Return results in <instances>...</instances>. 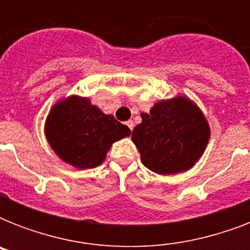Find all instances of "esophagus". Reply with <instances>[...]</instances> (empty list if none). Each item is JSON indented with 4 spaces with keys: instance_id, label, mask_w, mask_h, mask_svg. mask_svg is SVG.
I'll return each instance as SVG.
<instances>
[{
    "instance_id": "34e87169",
    "label": "esophagus",
    "mask_w": 250,
    "mask_h": 250,
    "mask_svg": "<svg viewBox=\"0 0 250 250\" xmlns=\"http://www.w3.org/2000/svg\"><path fill=\"white\" fill-rule=\"evenodd\" d=\"M125 125H127V127H128V128L131 129V131H132L133 125H133L132 121H127V122H125Z\"/></svg>"
}]
</instances>
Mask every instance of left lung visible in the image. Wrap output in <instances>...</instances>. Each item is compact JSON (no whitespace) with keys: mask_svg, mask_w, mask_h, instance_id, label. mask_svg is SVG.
Listing matches in <instances>:
<instances>
[{"mask_svg":"<svg viewBox=\"0 0 250 250\" xmlns=\"http://www.w3.org/2000/svg\"><path fill=\"white\" fill-rule=\"evenodd\" d=\"M132 131L141 162L157 174L189 170L206 148L209 125L194 104L184 97L160 101Z\"/></svg>","mask_w":250,"mask_h":250,"instance_id":"8db88e82","label":"left lung"}]
</instances>
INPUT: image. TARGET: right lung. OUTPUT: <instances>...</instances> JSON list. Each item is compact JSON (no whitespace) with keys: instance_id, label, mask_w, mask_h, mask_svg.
I'll return each instance as SVG.
<instances>
[{"instance_id":"add662e5","label":"right lung","mask_w":250,"mask_h":250,"mask_svg":"<svg viewBox=\"0 0 250 250\" xmlns=\"http://www.w3.org/2000/svg\"><path fill=\"white\" fill-rule=\"evenodd\" d=\"M45 133L53 150L80 170L102 164L114 141L129 136L131 129L105 115L88 98L70 97L49 114Z\"/></svg>"}]
</instances>
